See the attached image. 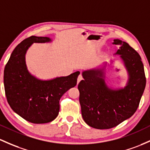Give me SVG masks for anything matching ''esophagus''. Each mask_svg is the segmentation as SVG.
<instances>
[{
	"mask_svg": "<svg viewBox=\"0 0 150 150\" xmlns=\"http://www.w3.org/2000/svg\"><path fill=\"white\" fill-rule=\"evenodd\" d=\"M83 76H82V75H81V74H80V75H79V76H78V81H77V83H78V84L79 83H80V82L81 81V80H83Z\"/></svg>",
	"mask_w": 150,
	"mask_h": 150,
	"instance_id": "1",
	"label": "esophagus"
}]
</instances>
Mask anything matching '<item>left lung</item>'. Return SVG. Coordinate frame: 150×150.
Segmentation results:
<instances>
[{
    "mask_svg": "<svg viewBox=\"0 0 150 150\" xmlns=\"http://www.w3.org/2000/svg\"><path fill=\"white\" fill-rule=\"evenodd\" d=\"M116 54L120 55L129 72V81L124 89L111 90L105 85L103 68L83 72L78 84L83 120L89 126L99 129L116 127L134 115L146 85L144 66L139 53L127 42L115 39Z\"/></svg>",
    "mask_w": 150,
    "mask_h": 150,
    "instance_id": "left-lung-1",
    "label": "left lung"
}]
</instances>
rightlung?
I'll return each mask as SVG.
<instances>
[{
  "label": "right lung",
  "instance_id": "add662e5",
  "mask_svg": "<svg viewBox=\"0 0 150 150\" xmlns=\"http://www.w3.org/2000/svg\"><path fill=\"white\" fill-rule=\"evenodd\" d=\"M47 37L30 36L16 47L4 69L3 82L7 101L12 110L25 120L43 124L57 117L59 101L77 84L80 72L50 80H40L29 73L25 55L33 42H50Z\"/></svg>",
  "mask_w": 150,
  "mask_h": 150
}]
</instances>
